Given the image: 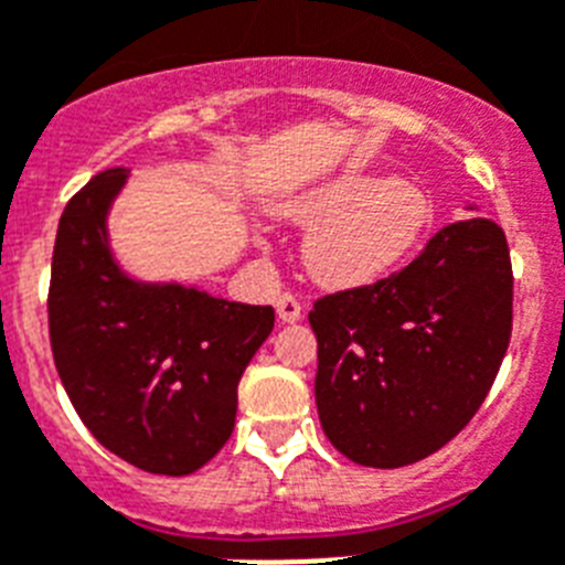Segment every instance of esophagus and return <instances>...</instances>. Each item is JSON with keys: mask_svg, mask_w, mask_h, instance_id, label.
<instances>
[{"mask_svg": "<svg viewBox=\"0 0 565 565\" xmlns=\"http://www.w3.org/2000/svg\"><path fill=\"white\" fill-rule=\"evenodd\" d=\"M277 317L282 323H297L302 317V306L297 302V297L291 294H279L277 297Z\"/></svg>", "mask_w": 565, "mask_h": 565, "instance_id": "obj_1", "label": "esophagus"}]
</instances>
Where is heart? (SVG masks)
Wrapping results in <instances>:
<instances>
[{"label": "heart", "instance_id": "obj_1", "mask_svg": "<svg viewBox=\"0 0 565 565\" xmlns=\"http://www.w3.org/2000/svg\"><path fill=\"white\" fill-rule=\"evenodd\" d=\"M277 210L315 227L302 248L311 279L326 288L375 286L416 254L433 225V202L416 184L349 172L279 202Z\"/></svg>", "mask_w": 565, "mask_h": 565}]
</instances>
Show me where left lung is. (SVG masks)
I'll use <instances>...</instances> for the list:
<instances>
[{
  "mask_svg": "<svg viewBox=\"0 0 565 565\" xmlns=\"http://www.w3.org/2000/svg\"><path fill=\"white\" fill-rule=\"evenodd\" d=\"M511 300L505 233L479 216L441 227L393 277L317 300L315 398L329 441L366 468L445 447L500 372Z\"/></svg>",
  "mask_w": 565,
  "mask_h": 565,
  "instance_id": "left-lung-1",
  "label": "left lung"
}]
</instances>
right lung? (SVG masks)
Wrapping results in <instances>:
<instances>
[{
    "label": "right lung",
    "instance_id": "right-lung-1",
    "mask_svg": "<svg viewBox=\"0 0 565 565\" xmlns=\"http://www.w3.org/2000/svg\"><path fill=\"white\" fill-rule=\"evenodd\" d=\"M126 170L97 172L60 216L49 288L51 352L77 416L106 450L188 477L231 439L236 386L274 329L271 306L147 282L111 254Z\"/></svg>",
    "mask_w": 565,
    "mask_h": 565
}]
</instances>
